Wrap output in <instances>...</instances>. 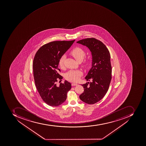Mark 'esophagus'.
Returning a JSON list of instances; mask_svg holds the SVG:
<instances>
[{"instance_id": "esophagus-1", "label": "esophagus", "mask_w": 146, "mask_h": 146, "mask_svg": "<svg viewBox=\"0 0 146 146\" xmlns=\"http://www.w3.org/2000/svg\"><path fill=\"white\" fill-rule=\"evenodd\" d=\"M71 85H72V86H77V84H76V83H72L71 84Z\"/></svg>"}]
</instances>
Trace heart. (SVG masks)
<instances>
[{"label": "heart", "mask_w": 146, "mask_h": 146, "mask_svg": "<svg viewBox=\"0 0 146 146\" xmlns=\"http://www.w3.org/2000/svg\"><path fill=\"white\" fill-rule=\"evenodd\" d=\"M70 54L76 59V61L82 62L86 56V52L84 49L80 47H76L71 50ZM66 57L64 55L60 58L59 61V66L61 69H63L64 67V61ZM91 61L90 59H86L83 62V66L86 68H89L90 66ZM82 71L80 70H70L68 71L65 75V78L70 82H78L80 77L82 76Z\"/></svg>", "instance_id": "heart-1"}]
</instances>
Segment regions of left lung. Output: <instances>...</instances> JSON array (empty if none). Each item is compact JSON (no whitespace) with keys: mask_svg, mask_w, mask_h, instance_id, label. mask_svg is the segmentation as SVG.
I'll use <instances>...</instances> for the list:
<instances>
[{"mask_svg":"<svg viewBox=\"0 0 146 146\" xmlns=\"http://www.w3.org/2000/svg\"><path fill=\"white\" fill-rule=\"evenodd\" d=\"M77 43L86 46L92 56V67L86 77L87 81L91 80L92 82L82 85L84 90L80 98L85 103L94 104L103 98L110 86L112 77L110 52L102 41L95 38L82 39Z\"/></svg>","mask_w":146,"mask_h":146,"instance_id":"left-lung-1","label":"left lung"}]
</instances>
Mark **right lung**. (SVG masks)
<instances>
[{
	"label": "right lung",
	"instance_id": "right-lung-1",
	"mask_svg": "<svg viewBox=\"0 0 146 146\" xmlns=\"http://www.w3.org/2000/svg\"><path fill=\"white\" fill-rule=\"evenodd\" d=\"M75 40L54 41L43 45L36 52L33 63L35 86L43 101L51 106H57L66 101L71 89L70 83L66 80L56 86L63 79L58 68L60 58L70 48Z\"/></svg>",
	"mask_w": 146,
	"mask_h": 146
}]
</instances>
